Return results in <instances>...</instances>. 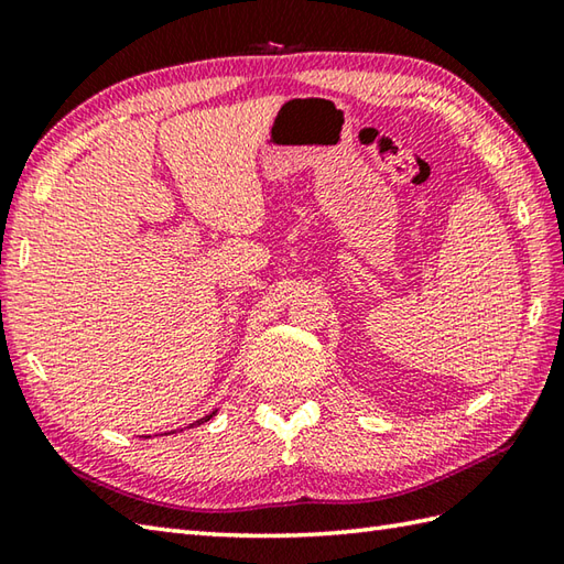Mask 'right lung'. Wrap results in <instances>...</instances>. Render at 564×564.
Returning <instances> with one entry per match:
<instances>
[{"instance_id": "obj_1", "label": "right lung", "mask_w": 564, "mask_h": 564, "mask_svg": "<svg viewBox=\"0 0 564 564\" xmlns=\"http://www.w3.org/2000/svg\"><path fill=\"white\" fill-rule=\"evenodd\" d=\"M213 415H215V413H209L207 417H203V421H209V417H213ZM203 421H200V423H203Z\"/></svg>"}]
</instances>
